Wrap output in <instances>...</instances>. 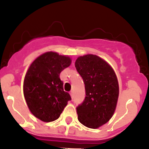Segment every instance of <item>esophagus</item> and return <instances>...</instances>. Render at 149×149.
<instances>
[{
	"label": "esophagus",
	"mask_w": 149,
	"mask_h": 149,
	"mask_svg": "<svg viewBox=\"0 0 149 149\" xmlns=\"http://www.w3.org/2000/svg\"><path fill=\"white\" fill-rule=\"evenodd\" d=\"M70 97H71V98H73V91H70Z\"/></svg>",
	"instance_id": "esophagus-1"
}]
</instances>
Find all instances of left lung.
Listing matches in <instances>:
<instances>
[{
    "label": "left lung",
    "instance_id": "8db88e82",
    "mask_svg": "<svg viewBox=\"0 0 149 149\" xmlns=\"http://www.w3.org/2000/svg\"><path fill=\"white\" fill-rule=\"evenodd\" d=\"M75 66L84 80L86 96L76 108L78 120L86 127L99 128L116 109L119 97L116 73L106 61L92 54L79 56Z\"/></svg>",
    "mask_w": 149,
    "mask_h": 149
}]
</instances>
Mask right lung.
<instances>
[{
    "label": "right lung",
    "mask_w": 149,
    "mask_h": 149,
    "mask_svg": "<svg viewBox=\"0 0 149 149\" xmlns=\"http://www.w3.org/2000/svg\"><path fill=\"white\" fill-rule=\"evenodd\" d=\"M71 62L70 57L49 51L37 57L29 67L24 80V96L31 113L40 120L49 123L59 118L71 100L60 79V73Z\"/></svg>",
    "instance_id": "right-lung-1"
}]
</instances>
